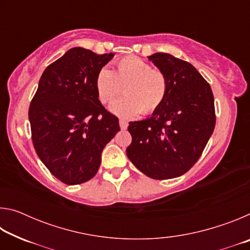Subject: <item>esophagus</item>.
Here are the masks:
<instances>
[{
	"instance_id": "1",
	"label": "esophagus",
	"mask_w": 250,
	"mask_h": 250,
	"mask_svg": "<svg viewBox=\"0 0 250 250\" xmlns=\"http://www.w3.org/2000/svg\"><path fill=\"white\" fill-rule=\"evenodd\" d=\"M119 125H120L121 130H125L126 128H128V122L125 121V120H120L119 121Z\"/></svg>"
}]
</instances>
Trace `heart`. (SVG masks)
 Listing matches in <instances>:
<instances>
[{
    "mask_svg": "<svg viewBox=\"0 0 250 250\" xmlns=\"http://www.w3.org/2000/svg\"><path fill=\"white\" fill-rule=\"evenodd\" d=\"M95 87L103 104L112 101L124 87L125 96L113 101L110 111L121 118H131L142 112H153L162 104L167 91V79L160 70L137 56H128L116 62L115 69H99Z\"/></svg>",
    "mask_w": 250,
    "mask_h": 250,
    "instance_id": "1",
    "label": "heart"
}]
</instances>
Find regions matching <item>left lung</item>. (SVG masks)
Wrapping results in <instances>:
<instances>
[{
    "label": "left lung",
    "instance_id": "1",
    "mask_svg": "<svg viewBox=\"0 0 250 250\" xmlns=\"http://www.w3.org/2000/svg\"><path fill=\"white\" fill-rule=\"evenodd\" d=\"M167 79L162 104L150 118L129 122L126 155L154 180L183 175L200 159L215 128L210 86L189 62L167 53L147 57Z\"/></svg>",
    "mask_w": 250,
    "mask_h": 250
}]
</instances>
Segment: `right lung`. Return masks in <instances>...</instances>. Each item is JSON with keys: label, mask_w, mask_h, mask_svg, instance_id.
<instances>
[{"label": "right lung", "mask_w": 250, "mask_h": 250, "mask_svg": "<svg viewBox=\"0 0 250 250\" xmlns=\"http://www.w3.org/2000/svg\"><path fill=\"white\" fill-rule=\"evenodd\" d=\"M113 56L83 47L67 50L44 70L29 105L36 153L65 184L92 179L104 147L120 130L119 120L101 104L95 87L97 73Z\"/></svg>", "instance_id": "add662e5"}]
</instances>
